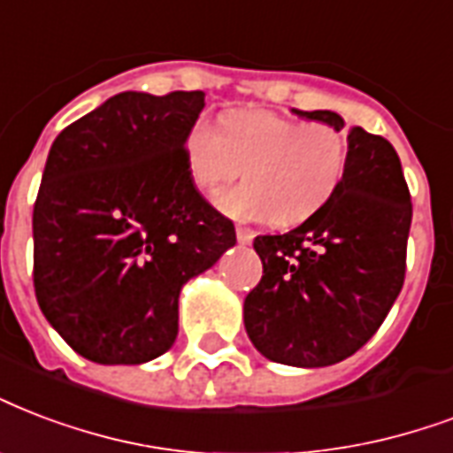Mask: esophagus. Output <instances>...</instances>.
<instances>
[{"label":"esophagus","instance_id":"1","mask_svg":"<svg viewBox=\"0 0 453 453\" xmlns=\"http://www.w3.org/2000/svg\"><path fill=\"white\" fill-rule=\"evenodd\" d=\"M234 233H237L240 244H251V240H254V230H250V227H237Z\"/></svg>","mask_w":453,"mask_h":453}]
</instances>
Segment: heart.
Listing matches in <instances>:
<instances>
[{"mask_svg": "<svg viewBox=\"0 0 453 453\" xmlns=\"http://www.w3.org/2000/svg\"><path fill=\"white\" fill-rule=\"evenodd\" d=\"M349 144L327 123H299L273 111H230L220 130L206 120L188 127L182 164L192 188L213 195L242 171L247 182L216 196V206L237 220L299 226L340 189Z\"/></svg>", "mask_w": 453, "mask_h": 453, "instance_id": "heart-1", "label": "heart"}]
</instances>
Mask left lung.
Returning <instances> with one entry per match:
<instances>
[{
    "instance_id": "left-lung-1",
    "label": "left lung",
    "mask_w": 453,
    "mask_h": 453,
    "mask_svg": "<svg viewBox=\"0 0 453 453\" xmlns=\"http://www.w3.org/2000/svg\"><path fill=\"white\" fill-rule=\"evenodd\" d=\"M292 111L344 130L340 113ZM347 144L333 199L295 230L254 240L264 278L244 299V327L275 364H340L371 340L402 292L413 213L402 161L364 127H351Z\"/></svg>"
}]
</instances>
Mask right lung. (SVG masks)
I'll use <instances>...</instances> for the list:
<instances>
[{
	"label": "right lung",
	"instance_id": "add662e5",
	"mask_svg": "<svg viewBox=\"0 0 453 453\" xmlns=\"http://www.w3.org/2000/svg\"><path fill=\"white\" fill-rule=\"evenodd\" d=\"M202 109L199 89L120 92L51 144L33 211L35 295L95 364H147L171 349L180 289L237 242L182 164Z\"/></svg>",
	"mask_w": 453,
	"mask_h": 453
}]
</instances>
